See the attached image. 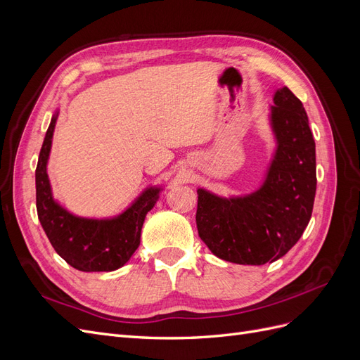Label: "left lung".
<instances>
[{
	"instance_id": "obj_1",
	"label": "left lung",
	"mask_w": 360,
	"mask_h": 360,
	"mask_svg": "<svg viewBox=\"0 0 360 360\" xmlns=\"http://www.w3.org/2000/svg\"><path fill=\"white\" fill-rule=\"evenodd\" d=\"M274 101L278 148L263 188L233 200L197 191L195 219L201 240L230 263H274L297 243L312 214L317 174L307 111L287 86L275 93Z\"/></svg>"
}]
</instances>
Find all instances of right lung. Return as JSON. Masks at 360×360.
Returning a JSON list of instances; mask_svg holds the SVG:
<instances>
[{
	"label": "right lung",
	"instance_id": "1",
	"mask_svg": "<svg viewBox=\"0 0 360 360\" xmlns=\"http://www.w3.org/2000/svg\"><path fill=\"white\" fill-rule=\"evenodd\" d=\"M57 115L51 120L36 168L39 221L57 254L81 271H111L122 267L139 246L146 214L153 209L159 189H148L136 202L111 221L81 219L53 202L46 174Z\"/></svg>",
	"mask_w": 360,
	"mask_h": 360
}]
</instances>
